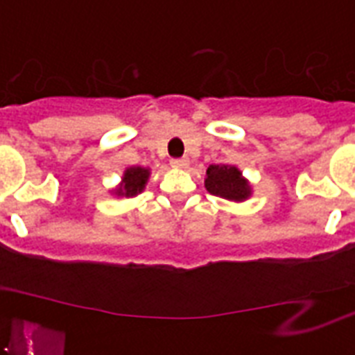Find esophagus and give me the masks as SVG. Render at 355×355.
<instances>
[{
    "instance_id": "esophagus-1",
    "label": "esophagus",
    "mask_w": 355,
    "mask_h": 355,
    "mask_svg": "<svg viewBox=\"0 0 355 355\" xmlns=\"http://www.w3.org/2000/svg\"><path fill=\"white\" fill-rule=\"evenodd\" d=\"M171 166L175 169H186L189 166V160L187 158H175V160H171Z\"/></svg>"
}]
</instances>
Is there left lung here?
<instances>
[{
	"label": "left lung",
	"mask_w": 355,
	"mask_h": 355,
	"mask_svg": "<svg viewBox=\"0 0 355 355\" xmlns=\"http://www.w3.org/2000/svg\"><path fill=\"white\" fill-rule=\"evenodd\" d=\"M204 186L211 195L230 202H244L252 197V184L237 166L217 164L209 166L204 178Z\"/></svg>",
	"instance_id": "obj_1"
}]
</instances>
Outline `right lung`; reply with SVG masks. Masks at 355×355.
<instances>
[{
	"label": "right lung",
	"mask_w": 355,
	"mask_h": 355,
	"mask_svg": "<svg viewBox=\"0 0 355 355\" xmlns=\"http://www.w3.org/2000/svg\"><path fill=\"white\" fill-rule=\"evenodd\" d=\"M149 175H151V169L142 168V166H131L123 171L122 180L114 189H111V195H116V197H125L132 198L140 195V193L146 189V184L149 180Z\"/></svg>",
	"instance_id": "right-lung-1"
}]
</instances>
